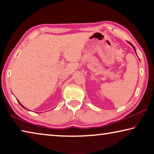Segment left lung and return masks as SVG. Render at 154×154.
Returning a JSON list of instances; mask_svg holds the SVG:
<instances>
[{
    "instance_id": "obj_1",
    "label": "left lung",
    "mask_w": 154,
    "mask_h": 154,
    "mask_svg": "<svg viewBox=\"0 0 154 154\" xmlns=\"http://www.w3.org/2000/svg\"><path fill=\"white\" fill-rule=\"evenodd\" d=\"M128 43L130 44V45H131V46H132V48H133V49H134V51H135V53H136V54H137V52H136V49H135V48H134V47L133 45H132V44H131V43H129V42H128Z\"/></svg>"
}]
</instances>
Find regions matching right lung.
Here are the masks:
<instances>
[{
    "mask_svg": "<svg viewBox=\"0 0 154 154\" xmlns=\"http://www.w3.org/2000/svg\"><path fill=\"white\" fill-rule=\"evenodd\" d=\"M17 101H18V102H19V103H20V105H21V106H22V107H23V108H24V109H26V108H25V107H24V106H23V105H22V104H21V103H20V101H19V100H17ZM27 110H28V109H27ZM28 111H30V110H28Z\"/></svg>",
    "mask_w": 154,
    "mask_h": 154,
    "instance_id": "right-lung-1",
    "label": "right lung"
}]
</instances>
